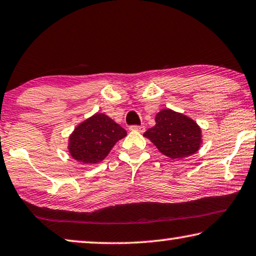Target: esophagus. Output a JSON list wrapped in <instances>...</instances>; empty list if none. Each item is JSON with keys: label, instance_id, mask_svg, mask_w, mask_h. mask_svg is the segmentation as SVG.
Instances as JSON below:
<instances>
[{"label": "esophagus", "instance_id": "esophagus-1", "mask_svg": "<svg viewBox=\"0 0 256 256\" xmlns=\"http://www.w3.org/2000/svg\"><path fill=\"white\" fill-rule=\"evenodd\" d=\"M130 130H131V131L142 133V132H144L146 128L144 126V125H132V126H130Z\"/></svg>", "mask_w": 256, "mask_h": 256}]
</instances>
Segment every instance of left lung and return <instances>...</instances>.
<instances>
[{
    "mask_svg": "<svg viewBox=\"0 0 256 256\" xmlns=\"http://www.w3.org/2000/svg\"><path fill=\"white\" fill-rule=\"evenodd\" d=\"M155 120V126L148 128L144 136L163 155L176 160L198 152L202 144V130L194 120L172 109H162Z\"/></svg>",
    "mask_w": 256,
    "mask_h": 256,
    "instance_id": "1",
    "label": "left lung"
}]
</instances>
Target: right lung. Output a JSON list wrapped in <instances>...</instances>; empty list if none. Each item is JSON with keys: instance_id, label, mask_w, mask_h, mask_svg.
I'll return each mask as SVG.
<instances>
[{"instance_id": "right-lung-1", "label": "right lung", "mask_w": 256, "mask_h": 256, "mask_svg": "<svg viewBox=\"0 0 256 256\" xmlns=\"http://www.w3.org/2000/svg\"><path fill=\"white\" fill-rule=\"evenodd\" d=\"M126 131L104 114L96 112L77 125L68 140V150L75 160L96 164L104 160Z\"/></svg>"}]
</instances>
